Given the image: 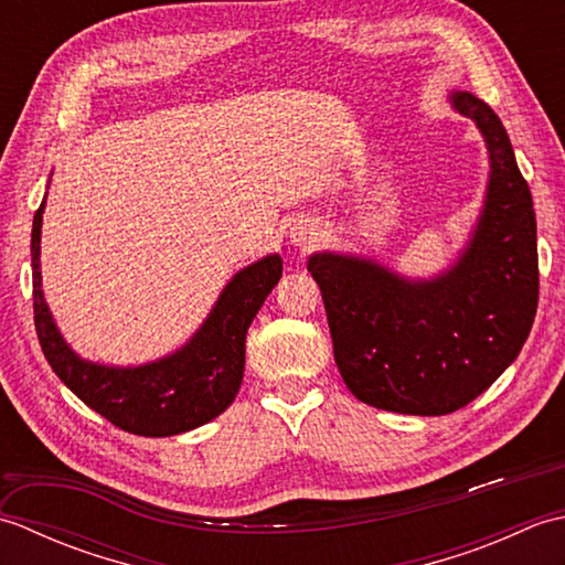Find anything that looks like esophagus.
I'll list each match as a JSON object with an SVG mask.
<instances>
[{
  "mask_svg": "<svg viewBox=\"0 0 565 565\" xmlns=\"http://www.w3.org/2000/svg\"><path fill=\"white\" fill-rule=\"evenodd\" d=\"M318 237H320V227H318V223H313V221H296V223L291 225V231H289L291 245L301 247V249H306V247H310V245H316Z\"/></svg>",
  "mask_w": 565,
  "mask_h": 565,
  "instance_id": "obj_1",
  "label": "esophagus"
}]
</instances>
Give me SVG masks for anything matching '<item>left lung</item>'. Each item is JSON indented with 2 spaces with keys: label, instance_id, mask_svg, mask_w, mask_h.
Returning a JSON list of instances; mask_svg holds the SVG:
<instances>
[{
  "label": "left lung",
  "instance_id": "8db88e82",
  "mask_svg": "<svg viewBox=\"0 0 565 565\" xmlns=\"http://www.w3.org/2000/svg\"><path fill=\"white\" fill-rule=\"evenodd\" d=\"M449 99L490 154L483 211L459 262L413 281L364 257L308 259L347 388L403 415H449L478 398L518 359L539 303L534 203L508 130L473 94Z\"/></svg>",
  "mask_w": 565,
  "mask_h": 565
}]
</instances>
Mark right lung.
<instances>
[{"instance_id": "1", "label": "right lung", "mask_w": 565, "mask_h": 565, "mask_svg": "<svg viewBox=\"0 0 565 565\" xmlns=\"http://www.w3.org/2000/svg\"><path fill=\"white\" fill-rule=\"evenodd\" d=\"M33 215V320L41 350L57 379L118 429L172 437L218 417L235 401L245 371V338L264 298L281 279V257L269 255L237 271L209 318L182 350L140 366H106L77 356L60 334L41 289V223Z\"/></svg>"}]
</instances>
